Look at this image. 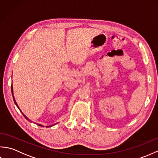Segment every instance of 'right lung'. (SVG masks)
I'll return each mask as SVG.
<instances>
[{"mask_svg": "<svg viewBox=\"0 0 158 158\" xmlns=\"http://www.w3.org/2000/svg\"><path fill=\"white\" fill-rule=\"evenodd\" d=\"M11 92H12V95H13V98H14V103H15V105L16 106H17V107L19 108V107H18V104H17V103H16V102H15V98H14V92H13V87H12V86H11ZM19 109H20V108H19ZM22 114H23V113H22ZM23 115H24V117L26 118H27V119L28 121H31L30 119H29V118H28L27 117H26V116L23 114ZM38 125H40V126H42V125H40V124H38ZM51 127V126H47V127Z\"/></svg>", "mask_w": 158, "mask_h": 158, "instance_id": "right-lung-1", "label": "right lung"}]
</instances>
